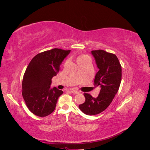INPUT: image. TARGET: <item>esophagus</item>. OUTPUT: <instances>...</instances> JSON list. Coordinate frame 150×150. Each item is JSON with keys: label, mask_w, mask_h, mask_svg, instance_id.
Returning a JSON list of instances; mask_svg holds the SVG:
<instances>
[{"label": "esophagus", "mask_w": 150, "mask_h": 150, "mask_svg": "<svg viewBox=\"0 0 150 150\" xmlns=\"http://www.w3.org/2000/svg\"><path fill=\"white\" fill-rule=\"evenodd\" d=\"M71 93H72V94H79V92L78 91L74 90V89H72V90H71Z\"/></svg>", "instance_id": "1"}]
</instances>
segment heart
Instances as JSON below:
<instances>
[{
  "instance_id": "heart-1",
  "label": "heart",
  "mask_w": 150,
  "mask_h": 150,
  "mask_svg": "<svg viewBox=\"0 0 150 150\" xmlns=\"http://www.w3.org/2000/svg\"><path fill=\"white\" fill-rule=\"evenodd\" d=\"M88 61H91V59L88 56L86 55H80L77 58V61H78L79 64H81V63H83Z\"/></svg>"
}]
</instances>
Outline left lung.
Here are the masks:
<instances>
[{
    "mask_svg": "<svg viewBox=\"0 0 150 150\" xmlns=\"http://www.w3.org/2000/svg\"><path fill=\"white\" fill-rule=\"evenodd\" d=\"M91 53L99 69L95 76L94 86H99L100 91L97 98L84 93L85 102L79 105V108L88 115L99 114L110 106L121 81V66L115 54L100 49L92 51Z\"/></svg>",
    "mask_w": 150,
    "mask_h": 150,
    "instance_id": "left-lung-1",
    "label": "left lung"
}]
</instances>
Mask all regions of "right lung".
<instances>
[{
	"mask_svg": "<svg viewBox=\"0 0 150 150\" xmlns=\"http://www.w3.org/2000/svg\"><path fill=\"white\" fill-rule=\"evenodd\" d=\"M70 51L54 48L38 54L29 62L22 79V94L34 115L45 117L55 110L63 91L56 87L51 88V79L59 71L60 65Z\"/></svg>",
	"mask_w": 150,
	"mask_h": 150,
	"instance_id": "1",
	"label": "right lung"
}]
</instances>
